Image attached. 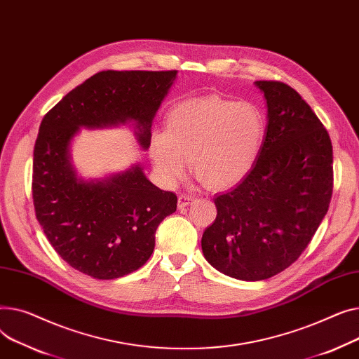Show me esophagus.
I'll list each match as a JSON object with an SVG mask.
<instances>
[{"label":"esophagus","instance_id":"1","mask_svg":"<svg viewBox=\"0 0 359 359\" xmlns=\"http://www.w3.org/2000/svg\"><path fill=\"white\" fill-rule=\"evenodd\" d=\"M194 201V197L189 196V194H181L178 197V208H184L187 207L188 204H191Z\"/></svg>","mask_w":359,"mask_h":359}]
</instances>
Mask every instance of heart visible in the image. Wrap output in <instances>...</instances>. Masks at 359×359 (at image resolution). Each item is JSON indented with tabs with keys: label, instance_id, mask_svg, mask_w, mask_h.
Returning <instances> with one entry per match:
<instances>
[{
	"label": "heart",
	"instance_id": "heart-1",
	"mask_svg": "<svg viewBox=\"0 0 359 359\" xmlns=\"http://www.w3.org/2000/svg\"><path fill=\"white\" fill-rule=\"evenodd\" d=\"M264 137L265 116L258 105L210 95L174 105L166 132H154L149 151L165 182L182 178L191 161L201 184L222 189L249 174Z\"/></svg>",
	"mask_w": 359,
	"mask_h": 359
}]
</instances>
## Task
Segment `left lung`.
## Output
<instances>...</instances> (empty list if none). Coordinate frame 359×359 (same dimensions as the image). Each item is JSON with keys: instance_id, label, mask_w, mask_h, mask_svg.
<instances>
[{"instance_id": "8db88e82", "label": "left lung", "mask_w": 359, "mask_h": 359, "mask_svg": "<svg viewBox=\"0 0 359 359\" xmlns=\"http://www.w3.org/2000/svg\"><path fill=\"white\" fill-rule=\"evenodd\" d=\"M266 102L261 152L249 174L216 194L217 217L201 238L207 262L231 278L261 281L297 261L327 213L333 151L302 95L278 81H257Z\"/></svg>"}]
</instances>
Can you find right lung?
Listing matches in <instances>:
<instances>
[{
    "instance_id": "1",
    "label": "right lung",
    "mask_w": 359,
    "mask_h": 359,
    "mask_svg": "<svg viewBox=\"0 0 359 359\" xmlns=\"http://www.w3.org/2000/svg\"><path fill=\"white\" fill-rule=\"evenodd\" d=\"M178 71H102L63 97L40 123L33 152L37 222L59 257L97 280H114L151 258L159 223L177 196L146 178L140 163L98 180L82 178L71 143L81 128L132 124L149 149L155 114Z\"/></svg>"
}]
</instances>
